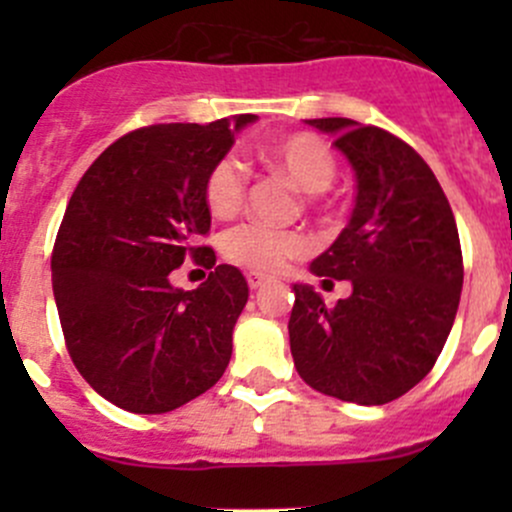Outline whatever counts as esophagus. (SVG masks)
<instances>
[{
  "label": "esophagus",
  "mask_w": 512,
  "mask_h": 512,
  "mask_svg": "<svg viewBox=\"0 0 512 512\" xmlns=\"http://www.w3.org/2000/svg\"><path fill=\"white\" fill-rule=\"evenodd\" d=\"M267 282H270V277L257 275V272H250V275H247V285H250V289H260V287H265Z\"/></svg>",
  "instance_id": "1"
}]
</instances>
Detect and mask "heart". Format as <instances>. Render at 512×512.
Instances as JSON below:
<instances>
[{
    "label": "heart",
    "instance_id": "b5f03b06",
    "mask_svg": "<svg viewBox=\"0 0 512 512\" xmlns=\"http://www.w3.org/2000/svg\"><path fill=\"white\" fill-rule=\"evenodd\" d=\"M262 160L270 168L285 173L304 193H322L337 178V158L334 151L317 136L294 133L282 138L275 146L262 151ZM247 173L235 158L225 156L215 160L205 175L203 195L210 215L218 220H230L245 205ZM223 255L235 265L255 272H277L289 260L307 255V235L297 230H275L260 223L237 225L223 235Z\"/></svg>",
    "mask_w": 512,
    "mask_h": 512
}]
</instances>
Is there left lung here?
<instances>
[{
    "label": "left lung",
    "instance_id": "8db88e82",
    "mask_svg": "<svg viewBox=\"0 0 512 512\" xmlns=\"http://www.w3.org/2000/svg\"><path fill=\"white\" fill-rule=\"evenodd\" d=\"M332 133L356 175L349 225L309 265L352 282L327 307L294 285L289 349L312 389L361 406H381L433 369L456 319L463 287L458 227L436 175L409 143L352 118H312Z\"/></svg>",
    "mask_w": 512,
    "mask_h": 512
}]
</instances>
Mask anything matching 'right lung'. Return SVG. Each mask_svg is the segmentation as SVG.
<instances>
[{"label": "right lung", "mask_w": 512, "mask_h": 512, "mask_svg": "<svg viewBox=\"0 0 512 512\" xmlns=\"http://www.w3.org/2000/svg\"><path fill=\"white\" fill-rule=\"evenodd\" d=\"M257 116L158 123L126 133L76 185L51 255L66 349L106 401L165 414L218 384L250 289L200 245L210 230L205 175ZM188 256L213 269L198 290L172 287Z\"/></svg>", "instance_id": "right-lung-1"}]
</instances>
